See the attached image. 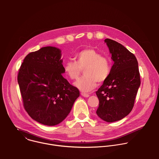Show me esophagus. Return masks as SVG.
<instances>
[{"label":"esophagus","instance_id":"1","mask_svg":"<svg viewBox=\"0 0 159 159\" xmlns=\"http://www.w3.org/2000/svg\"><path fill=\"white\" fill-rule=\"evenodd\" d=\"M81 95L85 98H88L89 97V94H87V93H81Z\"/></svg>","mask_w":159,"mask_h":159}]
</instances>
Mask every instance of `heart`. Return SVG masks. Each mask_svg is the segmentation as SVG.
I'll return each instance as SVG.
<instances>
[{
    "mask_svg": "<svg viewBox=\"0 0 159 159\" xmlns=\"http://www.w3.org/2000/svg\"><path fill=\"white\" fill-rule=\"evenodd\" d=\"M74 61H67L63 64V70L71 80H77L82 70L83 76L75 83L82 92H89L96 87L97 82H103L111 72L109 61L93 48H85L74 55Z\"/></svg>",
    "mask_w": 159,
    "mask_h": 159,
    "instance_id": "1",
    "label": "heart"
}]
</instances>
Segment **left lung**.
I'll list each match as a JSON object with an SVG mask.
<instances>
[{"label":"left lung","mask_w":159,"mask_h":159,"mask_svg":"<svg viewBox=\"0 0 159 159\" xmlns=\"http://www.w3.org/2000/svg\"><path fill=\"white\" fill-rule=\"evenodd\" d=\"M114 61L110 74L96 91L98 116L111 123L126 116L132 110L140 85L139 64L135 56L116 41L106 39Z\"/></svg>","instance_id":"8db88e82"}]
</instances>
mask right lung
Returning a JSON list of instances; mask_svg holds the SVG:
<instances>
[{
    "mask_svg": "<svg viewBox=\"0 0 159 159\" xmlns=\"http://www.w3.org/2000/svg\"><path fill=\"white\" fill-rule=\"evenodd\" d=\"M61 57L60 49L43 47L25 57L17 75L25 110L32 119L47 126L63 121L80 95L62 76Z\"/></svg>",
    "mask_w": 159,
    "mask_h": 159,
    "instance_id": "right-lung-1",
    "label": "right lung"
}]
</instances>
